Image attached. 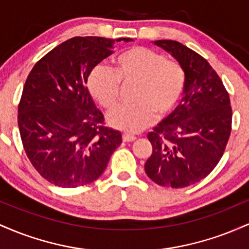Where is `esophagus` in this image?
<instances>
[{"label":"esophagus","mask_w":249,"mask_h":249,"mask_svg":"<svg viewBox=\"0 0 249 249\" xmlns=\"http://www.w3.org/2000/svg\"><path fill=\"white\" fill-rule=\"evenodd\" d=\"M122 138H123V142H125L136 141V137L132 136V134H130V133H123Z\"/></svg>","instance_id":"esophagus-1"}]
</instances>
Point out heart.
Masks as SVG:
<instances>
[{
    "instance_id": "1",
    "label": "heart",
    "mask_w": 249,
    "mask_h": 249,
    "mask_svg": "<svg viewBox=\"0 0 249 249\" xmlns=\"http://www.w3.org/2000/svg\"><path fill=\"white\" fill-rule=\"evenodd\" d=\"M121 83H136L133 105L108 115V124L126 132H141L158 118L170 115L184 93L186 75L179 63L145 47L128 48L115 58V68L97 64L88 76L91 96L105 110L119 102Z\"/></svg>"
}]
</instances>
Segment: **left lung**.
<instances>
[{
  "label": "left lung",
  "instance_id": "1",
  "mask_svg": "<svg viewBox=\"0 0 249 249\" xmlns=\"http://www.w3.org/2000/svg\"><path fill=\"white\" fill-rule=\"evenodd\" d=\"M184 68V98L176 110L147 134L152 154L145 172L156 184L181 188L213 171L225 152L232 130L230 95L206 59L171 39L154 41Z\"/></svg>",
  "mask_w": 249,
  "mask_h": 249
}]
</instances>
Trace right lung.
<instances>
[{
  "label": "right lung",
  "mask_w": 249,
  "mask_h": 249,
  "mask_svg": "<svg viewBox=\"0 0 249 249\" xmlns=\"http://www.w3.org/2000/svg\"><path fill=\"white\" fill-rule=\"evenodd\" d=\"M113 43L72 37L43 56L25 81L17 115L22 144L37 172L56 186L95 181L122 144L121 132L105 126L85 85L90 71L113 53Z\"/></svg>",
  "instance_id": "add662e5"
}]
</instances>
